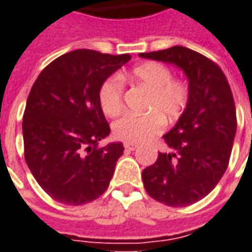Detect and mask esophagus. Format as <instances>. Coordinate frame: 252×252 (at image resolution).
Masks as SVG:
<instances>
[{
  "instance_id": "34e87169",
  "label": "esophagus",
  "mask_w": 252,
  "mask_h": 252,
  "mask_svg": "<svg viewBox=\"0 0 252 252\" xmlns=\"http://www.w3.org/2000/svg\"><path fill=\"white\" fill-rule=\"evenodd\" d=\"M124 147H126V150L133 151L135 149H136V147H138V146H136V144H133V143H126V144H124Z\"/></svg>"
}]
</instances>
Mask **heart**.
Listing matches in <instances>:
<instances>
[{
    "instance_id": "1",
    "label": "heart",
    "mask_w": 252,
    "mask_h": 252,
    "mask_svg": "<svg viewBox=\"0 0 252 252\" xmlns=\"http://www.w3.org/2000/svg\"><path fill=\"white\" fill-rule=\"evenodd\" d=\"M131 79L150 90L144 114H126L114 121L113 135L126 143H143L162 132L165 120L175 121L187 110L191 87L183 79H175L168 65L149 61L133 68ZM98 101L106 116H117L124 102V80L120 75L108 77L99 87Z\"/></svg>"
}]
</instances>
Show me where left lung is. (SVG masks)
I'll return each instance as SVG.
<instances>
[{
    "label": "left lung",
    "instance_id": "left-lung-1",
    "mask_svg": "<svg viewBox=\"0 0 252 252\" xmlns=\"http://www.w3.org/2000/svg\"><path fill=\"white\" fill-rule=\"evenodd\" d=\"M139 56L180 66L191 87L187 110L163 135L170 153H158L156 162L144 169V188L163 205H192L217 186L229 163L237 124L229 83L214 61L187 47Z\"/></svg>",
    "mask_w": 252,
    "mask_h": 252
}]
</instances>
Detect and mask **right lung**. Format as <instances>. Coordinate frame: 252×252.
<instances>
[{"label": "right lung", "mask_w": 252, "mask_h": 252, "mask_svg": "<svg viewBox=\"0 0 252 252\" xmlns=\"http://www.w3.org/2000/svg\"><path fill=\"white\" fill-rule=\"evenodd\" d=\"M129 60V54L73 50L47 65L28 94L24 158L42 189L60 203L84 205L108 189L124 146L98 147L110 133L98 91Z\"/></svg>", "instance_id": "obj_1"}]
</instances>
